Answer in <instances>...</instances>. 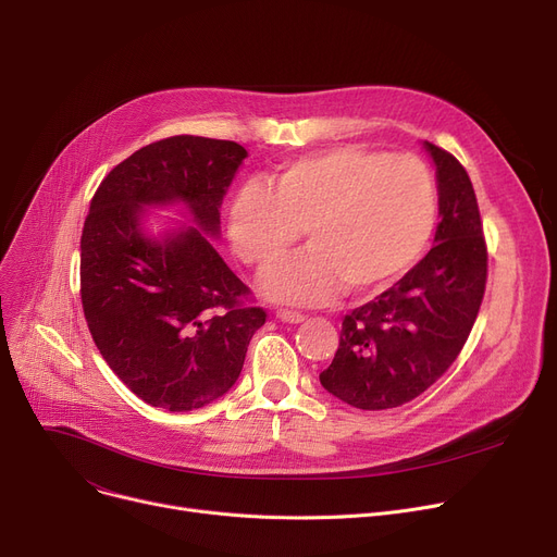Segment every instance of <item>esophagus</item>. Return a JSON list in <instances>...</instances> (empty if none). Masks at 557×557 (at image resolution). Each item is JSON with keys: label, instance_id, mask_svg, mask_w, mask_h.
<instances>
[{"label": "esophagus", "instance_id": "obj_1", "mask_svg": "<svg viewBox=\"0 0 557 557\" xmlns=\"http://www.w3.org/2000/svg\"><path fill=\"white\" fill-rule=\"evenodd\" d=\"M277 318L280 320H284V323H294V325H298V323H302V320L307 318L305 313H300V311H294V309H280L277 311Z\"/></svg>", "mask_w": 557, "mask_h": 557}]
</instances>
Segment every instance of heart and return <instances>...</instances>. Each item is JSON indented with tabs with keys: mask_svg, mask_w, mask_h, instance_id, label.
I'll use <instances>...</instances> for the list:
<instances>
[{
	"mask_svg": "<svg viewBox=\"0 0 557 557\" xmlns=\"http://www.w3.org/2000/svg\"><path fill=\"white\" fill-rule=\"evenodd\" d=\"M435 221V183L416 156L343 144L284 164L269 187L244 183L227 212L234 255L259 273L294 257L302 230L311 252L267 280L273 298L325 302L393 284L424 250Z\"/></svg>",
	"mask_w": 557,
	"mask_h": 557,
	"instance_id": "heart-1",
	"label": "heart"
}]
</instances>
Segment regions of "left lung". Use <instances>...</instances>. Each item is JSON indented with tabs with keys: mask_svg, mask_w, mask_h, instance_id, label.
Returning <instances> with one entry per match:
<instances>
[{
	"mask_svg": "<svg viewBox=\"0 0 557 557\" xmlns=\"http://www.w3.org/2000/svg\"><path fill=\"white\" fill-rule=\"evenodd\" d=\"M441 223L435 246L395 286L343 318L320 384L363 411L416 399L458 359L483 302L487 244L465 166L431 141Z\"/></svg>",
	"mask_w": 557,
	"mask_h": 557,
	"instance_id": "1",
	"label": "left lung"
}]
</instances>
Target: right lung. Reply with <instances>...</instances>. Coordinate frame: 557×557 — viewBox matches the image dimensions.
<instances>
[{
	"label": "right lung",
	"mask_w": 557,
	"mask_h": 557,
	"mask_svg": "<svg viewBox=\"0 0 557 557\" xmlns=\"http://www.w3.org/2000/svg\"><path fill=\"white\" fill-rule=\"evenodd\" d=\"M246 149L173 135L116 164L92 196L81 234V302L112 372L146 404L194 411L237 382L267 309L196 227L144 237V205L185 200L219 234V205Z\"/></svg>",
	"instance_id": "add662e5"
}]
</instances>
